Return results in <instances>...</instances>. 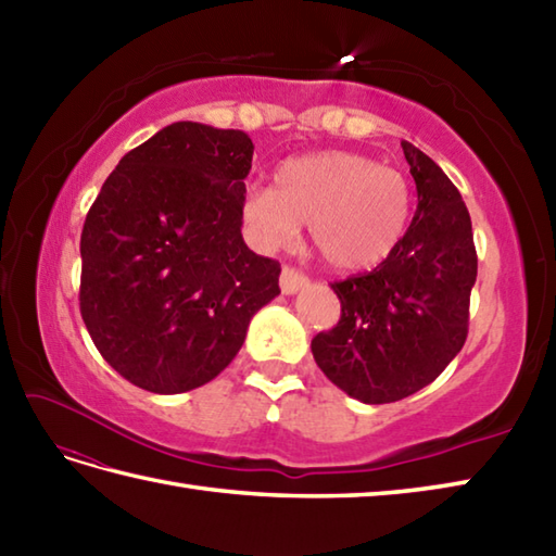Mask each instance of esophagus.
I'll return each mask as SVG.
<instances>
[{"instance_id":"34e87169","label":"esophagus","mask_w":556,"mask_h":556,"mask_svg":"<svg viewBox=\"0 0 556 556\" xmlns=\"http://www.w3.org/2000/svg\"><path fill=\"white\" fill-rule=\"evenodd\" d=\"M305 285H308V277L303 275V271L293 269V267H285L281 269V277H279V287H281V293H296L301 291Z\"/></svg>"}]
</instances>
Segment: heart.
Wrapping results in <instances>:
<instances>
[{
	"instance_id": "obj_1",
	"label": "heart",
	"mask_w": 556,
	"mask_h": 556,
	"mask_svg": "<svg viewBox=\"0 0 556 556\" xmlns=\"http://www.w3.org/2000/svg\"><path fill=\"white\" fill-rule=\"evenodd\" d=\"M404 172L349 150H323L279 164L275 188H251L241 217L265 251L289 248L311 224V239L329 267L361 271L396 251L410 215Z\"/></svg>"
}]
</instances>
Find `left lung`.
<instances>
[{"instance_id":"8db88e82","label":"left lung","mask_w":556,"mask_h":556,"mask_svg":"<svg viewBox=\"0 0 556 556\" xmlns=\"http://www.w3.org/2000/svg\"><path fill=\"white\" fill-rule=\"evenodd\" d=\"M401 148L418 191L410 227L372 271L334 281L341 320L311 344L317 368L363 404H392L440 377L466 344L478 277L458 188L425 152Z\"/></svg>"}]
</instances>
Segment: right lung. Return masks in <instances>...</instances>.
<instances>
[{
  "instance_id": "obj_1",
  "label": "right lung",
  "mask_w": 556,
  "mask_h": 556,
  "mask_svg": "<svg viewBox=\"0 0 556 556\" xmlns=\"http://www.w3.org/2000/svg\"><path fill=\"white\" fill-rule=\"evenodd\" d=\"M253 140L198 122L164 126L116 164L80 233V315L102 358L155 394L227 368L279 263L241 236Z\"/></svg>"
}]
</instances>
